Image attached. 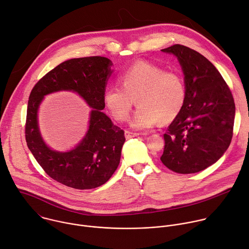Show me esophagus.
I'll return each instance as SVG.
<instances>
[{
    "label": "esophagus",
    "mask_w": 249,
    "mask_h": 249,
    "mask_svg": "<svg viewBox=\"0 0 249 249\" xmlns=\"http://www.w3.org/2000/svg\"><path fill=\"white\" fill-rule=\"evenodd\" d=\"M138 135H139V133H134V132H131V131H128V130L124 131V136H125L126 139H129V138H132V137H136Z\"/></svg>",
    "instance_id": "34e87169"
}]
</instances>
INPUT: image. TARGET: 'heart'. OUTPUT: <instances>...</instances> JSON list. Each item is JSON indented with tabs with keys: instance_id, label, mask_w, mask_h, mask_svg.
I'll use <instances>...</instances> for the list:
<instances>
[{
	"instance_id": "heart-1",
	"label": "heart",
	"mask_w": 249,
	"mask_h": 249,
	"mask_svg": "<svg viewBox=\"0 0 249 249\" xmlns=\"http://www.w3.org/2000/svg\"><path fill=\"white\" fill-rule=\"evenodd\" d=\"M119 87L105 90L103 102L112 117L125 122L134 105H138L130 122L132 128L153 127L159 121L167 124L181 112L186 97L183 77L175 71L148 63L137 62L118 77Z\"/></svg>"
}]
</instances>
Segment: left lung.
<instances>
[{
    "label": "left lung",
    "mask_w": 249,
    "mask_h": 249,
    "mask_svg": "<svg viewBox=\"0 0 249 249\" xmlns=\"http://www.w3.org/2000/svg\"><path fill=\"white\" fill-rule=\"evenodd\" d=\"M174 54L186 86L184 106L164 134L162 163L178 174H194L216 163L229 148L235 106L232 94L215 66L179 44L163 49Z\"/></svg>",
    "instance_id": "8db88e82"
}]
</instances>
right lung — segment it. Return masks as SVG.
I'll return each instance as SVG.
<instances>
[{
	"label": "right lung",
	"instance_id": "1",
	"mask_svg": "<svg viewBox=\"0 0 249 249\" xmlns=\"http://www.w3.org/2000/svg\"><path fill=\"white\" fill-rule=\"evenodd\" d=\"M112 65L108 58L99 56L71 59L50 71L31 90L25 123L27 146L45 173L69 187L100 186L109 180L120 164L124 131L101 111L105 108L103 94L112 74ZM61 89L76 91L92 108L87 135L69 153L50 149L39 135L36 122L43 96Z\"/></svg>",
	"mask_w": 249,
	"mask_h": 249
}]
</instances>
